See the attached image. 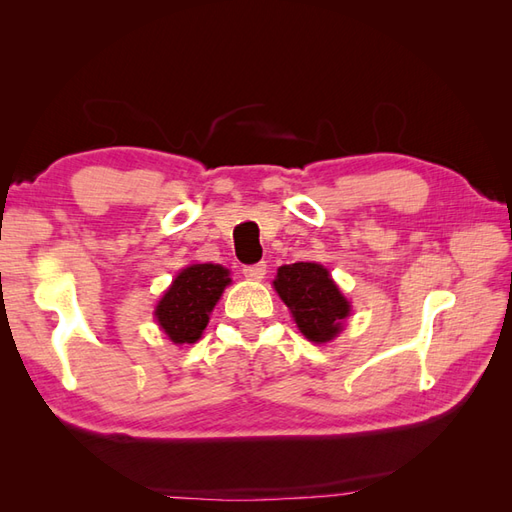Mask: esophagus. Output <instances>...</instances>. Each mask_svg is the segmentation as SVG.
Instances as JSON below:
<instances>
[{
    "label": "esophagus",
    "instance_id": "1",
    "mask_svg": "<svg viewBox=\"0 0 512 512\" xmlns=\"http://www.w3.org/2000/svg\"><path fill=\"white\" fill-rule=\"evenodd\" d=\"M242 273L250 281H262L264 275H266V264L259 262V264H253V266H244Z\"/></svg>",
    "mask_w": 512,
    "mask_h": 512
}]
</instances>
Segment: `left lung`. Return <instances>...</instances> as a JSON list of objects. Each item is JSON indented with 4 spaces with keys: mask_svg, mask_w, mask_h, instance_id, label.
Masks as SVG:
<instances>
[{
    "mask_svg": "<svg viewBox=\"0 0 512 512\" xmlns=\"http://www.w3.org/2000/svg\"><path fill=\"white\" fill-rule=\"evenodd\" d=\"M273 286L290 308L301 334L312 343L332 341L343 330V321L350 317V301L321 264L297 262L281 266Z\"/></svg>",
    "mask_w": 512,
    "mask_h": 512,
    "instance_id": "1",
    "label": "left lung"
}]
</instances>
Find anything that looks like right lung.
I'll return each instance as SVG.
<instances>
[{
	"label": "right lung",
	"instance_id": "1",
	"mask_svg": "<svg viewBox=\"0 0 512 512\" xmlns=\"http://www.w3.org/2000/svg\"><path fill=\"white\" fill-rule=\"evenodd\" d=\"M228 275L220 264H191L180 270L156 306L154 317L160 330L176 345L198 341L215 303L231 284Z\"/></svg>",
	"mask_w": 512,
	"mask_h": 512
}]
</instances>
